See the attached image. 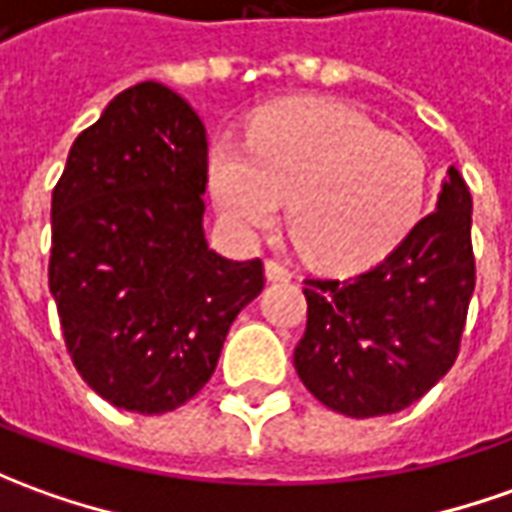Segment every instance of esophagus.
Segmentation results:
<instances>
[{"label":"esophagus","mask_w":512,"mask_h":512,"mask_svg":"<svg viewBox=\"0 0 512 512\" xmlns=\"http://www.w3.org/2000/svg\"><path fill=\"white\" fill-rule=\"evenodd\" d=\"M266 277H269L271 283H288L294 274H291V269L283 266V263H277V260H266Z\"/></svg>","instance_id":"obj_1"}]
</instances>
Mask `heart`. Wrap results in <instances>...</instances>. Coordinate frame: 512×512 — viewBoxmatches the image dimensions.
Masks as SVG:
<instances>
[{
	"mask_svg": "<svg viewBox=\"0 0 512 512\" xmlns=\"http://www.w3.org/2000/svg\"><path fill=\"white\" fill-rule=\"evenodd\" d=\"M210 190L241 238L277 221L300 255L325 271H356L384 257L415 227L426 193V156L412 139L378 131L333 100H285L257 111L246 139H218L207 156Z\"/></svg>",
	"mask_w": 512,
	"mask_h": 512,
	"instance_id": "1",
	"label": "heart"
}]
</instances>
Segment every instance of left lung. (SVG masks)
Listing matches in <instances>:
<instances>
[{"mask_svg":"<svg viewBox=\"0 0 512 512\" xmlns=\"http://www.w3.org/2000/svg\"><path fill=\"white\" fill-rule=\"evenodd\" d=\"M474 285L471 193L448 168L437 210L378 266L347 280H305L300 381L347 417L412 406L457 361Z\"/></svg>","mask_w":512,"mask_h":512,"instance_id":"8db88e82","label":"left lung"}]
</instances>
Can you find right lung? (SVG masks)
Returning <instances> with one entry per match:
<instances>
[{
  "mask_svg": "<svg viewBox=\"0 0 512 512\" xmlns=\"http://www.w3.org/2000/svg\"><path fill=\"white\" fill-rule=\"evenodd\" d=\"M207 128L145 81L72 142L52 190L50 291L75 370L117 409L165 415L215 373L229 325L263 291L260 260L204 238Z\"/></svg>",
  "mask_w": 512,
  "mask_h": 512,
  "instance_id": "add662e5",
  "label": "right lung"
}]
</instances>
